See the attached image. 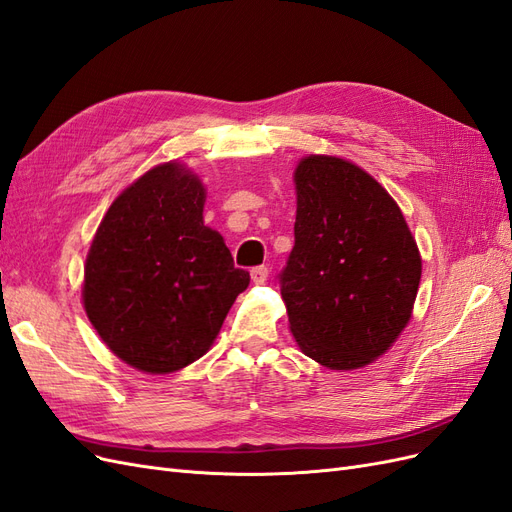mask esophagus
Listing matches in <instances>:
<instances>
[{
	"label": "esophagus",
	"instance_id": "34e87169",
	"mask_svg": "<svg viewBox=\"0 0 512 512\" xmlns=\"http://www.w3.org/2000/svg\"><path fill=\"white\" fill-rule=\"evenodd\" d=\"M250 275H252V282L254 284H265L267 277H269V269L267 267H254L250 271Z\"/></svg>",
	"mask_w": 512,
	"mask_h": 512
}]
</instances>
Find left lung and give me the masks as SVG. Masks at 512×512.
<instances>
[{"instance_id":"obj_1","label":"left lung","mask_w":512,"mask_h":512,"mask_svg":"<svg viewBox=\"0 0 512 512\" xmlns=\"http://www.w3.org/2000/svg\"><path fill=\"white\" fill-rule=\"evenodd\" d=\"M294 185V247L280 273L290 331L324 367H365L412 316L416 241L391 194L348 160L307 156Z\"/></svg>"}]
</instances>
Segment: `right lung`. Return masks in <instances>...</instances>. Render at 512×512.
<instances>
[{
  "instance_id": "1",
  "label": "right lung",
  "mask_w": 512,
  "mask_h": 512,
  "mask_svg": "<svg viewBox=\"0 0 512 512\" xmlns=\"http://www.w3.org/2000/svg\"><path fill=\"white\" fill-rule=\"evenodd\" d=\"M205 185L166 162L123 190L91 241L83 303L115 356L170 374L203 356L250 284L203 222Z\"/></svg>"
}]
</instances>
